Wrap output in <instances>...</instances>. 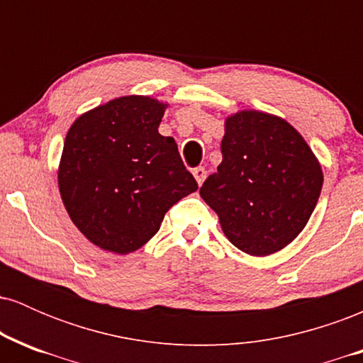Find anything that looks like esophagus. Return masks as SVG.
I'll list each match as a JSON object with an SVG mask.
<instances>
[{
  "label": "esophagus",
  "mask_w": 363,
  "mask_h": 363,
  "mask_svg": "<svg viewBox=\"0 0 363 363\" xmlns=\"http://www.w3.org/2000/svg\"><path fill=\"white\" fill-rule=\"evenodd\" d=\"M193 176L196 179V182L201 186L203 182H205V179H206V170L203 167H196V169H193Z\"/></svg>",
  "instance_id": "obj_1"
}]
</instances>
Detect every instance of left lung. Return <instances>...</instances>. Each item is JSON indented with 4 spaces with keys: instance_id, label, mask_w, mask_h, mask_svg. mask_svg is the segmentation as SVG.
I'll use <instances>...</instances> for the list:
<instances>
[{
    "instance_id": "left-lung-1",
    "label": "left lung",
    "mask_w": 363,
    "mask_h": 363,
    "mask_svg": "<svg viewBox=\"0 0 363 363\" xmlns=\"http://www.w3.org/2000/svg\"><path fill=\"white\" fill-rule=\"evenodd\" d=\"M222 155L199 194L237 249L251 256L278 252L301 234L318 205V158L291 124L261 111L225 119Z\"/></svg>"
}]
</instances>
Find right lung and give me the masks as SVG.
Masks as SVG:
<instances>
[{
    "mask_svg": "<svg viewBox=\"0 0 363 363\" xmlns=\"http://www.w3.org/2000/svg\"><path fill=\"white\" fill-rule=\"evenodd\" d=\"M165 107L126 95L82 114L66 135L61 199L78 230L104 251L140 249L169 208L198 189L176 141L158 133Z\"/></svg>",
    "mask_w": 363,
    "mask_h": 363,
    "instance_id": "obj_1",
    "label": "right lung"
}]
</instances>
